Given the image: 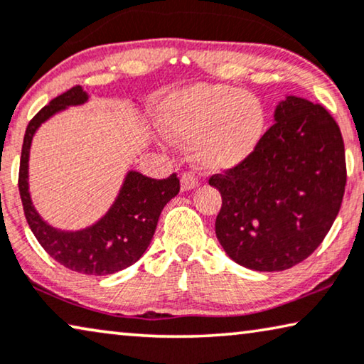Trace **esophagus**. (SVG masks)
<instances>
[{
  "mask_svg": "<svg viewBox=\"0 0 364 364\" xmlns=\"http://www.w3.org/2000/svg\"><path fill=\"white\" fill-rule=\"evenodd\" d=\"M197 186H198V181L192 176V173H182V177H181V188H182L183 192L192 191V188H195Z\"/></svg>",
  "mask_w": 364,
  "mask_h": 364,
  "instance_id": "obj_1",
  "label": "esophagus"
}]
</instances>
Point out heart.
Instances as JSON below:
<instances>
[{"label": "heart", "mask_w": 364, "mask_h": 364, "mask_svg": "<svg viewBox=\"0 0 364 364\" xmlns=\"http://www.w3.org/2000/svg\"><path fill=\"white\" fill-rule=\"evenodd\" d=\"M162 129L191 143L200 169L238 167L255 154L266 134V109L255 93L223 83H193L172 92L159 107Z\"/></svg>", "instance_id": "heart-1"}]
</instances>
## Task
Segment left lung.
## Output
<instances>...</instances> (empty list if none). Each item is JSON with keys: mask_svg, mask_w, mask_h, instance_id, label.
<instances>
[{"mask_svg": "<svg viewBox=\"0 0 364 364\" xmlns=\"http://www.w3.org/2000/svg\"><path fill=\"white\" fill-rule=\"evenodd\" d=\"M345 183L338 124L320 105L286 95L255 154L210 178L223 202L215 233L240 266L289 269L323 241L340 212Z\"/></svg>", "mask_w": 364, "mask_h": 364, "instance_id": "obj_1", "label": "left lung"}]
</instances>
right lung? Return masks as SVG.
<instances>
[{
    "instance_id": "right-lung-1",
    "label": "right lung",
    "mask_w": 364,
    "mask_h": 364,
    "mask_svg": "<svg viewBox=\"0 0 364 364\" xmlns=\"http://www.w3.org/2000/svg\"><path fill=\"white\" fill-rule=\"evenodd\" d=\"M92 97L82 87H73L41 109L26 128L19 166V193L24 215L36 240L68 269L88 276H108L134 264L144 255L154 236L161 212L181 191L177 173L156 181L138 171H128L117 198L90 226L60 230L41 217L29 191V157L36 133L52 117L72 107H82ZM131 103L141 112L139 102Z\"/></svg>"
}]
</instances>
